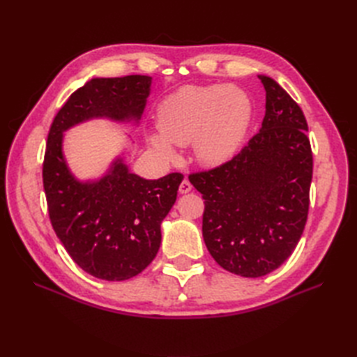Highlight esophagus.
I'll list each match as a JSON object with an SVG mask.
<instances>
[{"instance_id": "1", "label": "esophagus", "mask_w": 357, "mask_h": 357, "mask_svg": "<svg viewBox=\"0 0 357 357\" xmlns=\"http://www.w3.org/2000/svg\"><path fill=\"white\" fill-rule=\"evenodd\" d=\"M192 190V185L189 180H183L180 183V188H178V192L181 193V195H185V193H189Z\"/></svg>"}]
</instances>
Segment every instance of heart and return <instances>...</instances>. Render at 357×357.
I'll list each match as a JSON object with an SVG mask.
<instances>
[{
  "instance_id": "b5f03b06",
  "label": "heart",
  "mask_w": 357,
  "mask_h": 357,
  "mask_svg": "<svg viewBox=\"0 0 357 357\" xmlns=\"http://www.w3.org/2000/svg\"><path fill=\"white\" fill-rule=\"evenodd\" d=\"M253 121V101L236 86H185L160 102L159 134L149 143L164 159L177 156L176 146L192 143L202 165L228 162L241 149Z\"/></svg>"
}]
</instances>
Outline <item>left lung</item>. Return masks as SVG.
<instances>
[{"instance_id": "left-lung-1", "label": "left lung", "mask_w": 357, "mask_h": 357, "mask_svg": "<svg viewBox=\"0 0 357 357\" xmlns=\"http://www.w3.org/2000/svg\"><path fill=\"white\" fill-rule=\"evenodd\" d=\"M257 77L266 92L259 132L223 165L189 176L205 199L202 236L210 255L248 278L269 274L294 253L312 177L304 113L274 79Z\"/></svg>"}]
</instances>
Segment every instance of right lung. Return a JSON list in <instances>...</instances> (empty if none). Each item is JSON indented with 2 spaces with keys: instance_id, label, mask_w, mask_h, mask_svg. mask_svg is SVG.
<instances>
[{
  "instance_id": "add662e5",
  "label": "right lung",
  "mask_w": 357,
  "mask_h": 357,
  "mask_svg": "<svg viewBox=\"0 0 357 357\" xmlns=\"http://www.w3.org/2000/svg\"><path fill=\"white\" fill-rule=\"evenodd\" d=\"M152 77H95L75 91L50 126L43 185L53 229L73 261L88 274L123 282L153 261L160 223L177 199L183 176L146 180L117 156L100 178L79 180L63 153V134L80 123L105 119L138 125Z\"/></svg>"
}]
</instances>
